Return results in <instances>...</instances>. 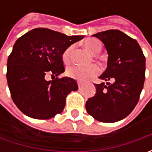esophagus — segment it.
Returning a JSON list of instances; mask_svg holds the SVG:
<instances>
[{"label":"esophagus","mask_w":152,"mask_h":152,"mask_svg":"<svg viewBox=\"0 0 152 152\" xmlns=\"http://www.w3.org/2000/svg\"><path fill=\"white\" fill-rule=\"evenodd\" d=\"M78 87H79V89H80L82 88V83L81 82H78Z\"/></svg>","instance_id":"34e87169"}]
</instances>
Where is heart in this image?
Instances as JSON below:
<instances>
[{
	"instance_id": "b5f03b06",
	"label": "heart",
	"mask_w": 152,
	"mask_h": 152,
	"mask_svg": "<svg viewBox=\"0 0 152 152\" xmlns=\"http://www.w3.org/2000/svg\"><path fill=\"white\" fill-rule=\"evenodd\" d=\"M85 46L89 52L94 54L99 53L102 50V44L97 39H88L85 41ZM73 46L70 45L64 50L63 53V61L65 63H67L71 58V53L72 51ZM100 68L98 65L92 64L89 66H79V65H72L67 67L66 74L67 76L75 79L78 81H86L92 79L94 76L99 75Z\"/></svg>"
}]
</instances>
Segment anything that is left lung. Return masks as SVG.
<instances>
[{
    "mask_svg": "<svg viewBox=\"0 0 152 152\" xmlns=\"http://www.w3.org/2000/svg\"><path fill=\"white\" fill-rule=\"evenodd\" d=\"M93 37L104 44L108 53L107 67L99 76L107 83L96 84L95 95L88 99L86 108L97 121L113 123L128 116L137 105L145 80L146 59L137 40L119 30Z\"/></svg>",
    "mask_w": 152,
    "mask_h": 152,
    "instance_id": "1",
    "label": "left lung"
}]
</instances>
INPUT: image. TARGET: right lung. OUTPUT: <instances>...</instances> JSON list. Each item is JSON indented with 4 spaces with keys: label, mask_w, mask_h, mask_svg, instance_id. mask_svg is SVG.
Returning <instances> with one entry per match:
<instances>
[{
    "label": "right lung",
    "mask_w": 152,
    "mask_h": 152,
    "mask_svg": "<svg viewBox=\"0 0 152 152\" xmlns=\"http://www.w3.org/2000/svg\"><path fill=\"white\" fill-rule=\"evenodd\" d=\"M84 36L68 37L48 28H35L14 45L7 61L6 78L11 98L23 114L47 120L63 112L66 95L78 89L70 77L46 80L58 76L65 69L63 53Z\"/></svg>",
    "instance_id": "obj_1"
}]
</instances>
